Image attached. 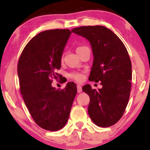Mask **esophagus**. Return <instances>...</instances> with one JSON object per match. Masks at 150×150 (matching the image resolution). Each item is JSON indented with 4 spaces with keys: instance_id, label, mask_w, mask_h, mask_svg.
I'll return each mask as SVG.
<instances>
[{
    "instance_id": "esophagus-1",
    "label": "esophagus",
    "mask_w": 150,
    "mask_h": 150,
    "mask_svg": "<svg viewBox=\"0 0 150 150\" xmlns=\"http://www.w3.org/2000/svg\"><path fill=\"white\" fill-rule=\"evenodd\" d=\"M77 92L78 93H80L82 92V87H81V85H77Z\"/></svg>"
}]
</instances>
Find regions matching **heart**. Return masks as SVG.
Listing matches in <instances>:
<instances>
[{"mask_svg":"<svg viewBox=\"0 0 150 150\" xmlns=\"http://www.w3.org/2000/svg\"><path fill=\"white\" fill-rule=\"evenodd\" d=\"M83 47H85V46H80V47H78L76 51H78V50H80V49H82V48ZM70 77H72V78L74 79V80L78 81V82H80V81H82L83 80V75L81 73H73L70 75Z\"/></svg>","mask_w":150,"mask_h":150,"instance_id":"heart-1","label":"heart"}]
</instances>
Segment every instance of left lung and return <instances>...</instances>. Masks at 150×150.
Listing matches in <instances>:
<instances>
[{"mask_svg":"<svg viewBox=\"0 0 150 150\" xmlns=\"http://www.w3.org/2000/svg\"><path fill=\"white\" fill-rule=\"evenodd\" d=\"M72 32L86 38L94 56L89 80L101 82L102 88L82 87L89 96L88 113L99 127L114 125L124 113L130 97L132 65L126 48L111 30L104 26H82Z\"/></svg>","mask_w":150,"mask_h":150,"instance_id":"8db88e82","label":"left lung"}]
</instances>
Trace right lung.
Instances as JSON below:
<instances>
[{"label":"right lung","instance_id":"1","mask_svg":"<svg viewBox=\"0 0 150 150\" xmlns=\"http://www.w3.org/2000/svg\"><path fill=\"white\" fill-rule=\"evenodd\" d=\"M71 32L50 30L40 32L26 45L19 58L18 74L20 92L35 123L42 128L56 131L66 124L77 94L74 82L63 89L51 83L61 66L63 50Z\"/></svg>","mask_w":150,"mask_h":150}]
</instances>
